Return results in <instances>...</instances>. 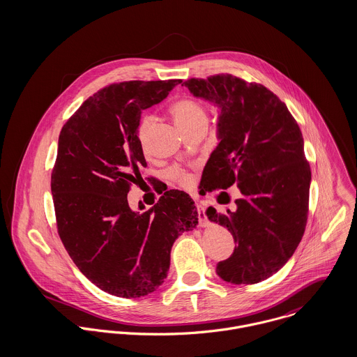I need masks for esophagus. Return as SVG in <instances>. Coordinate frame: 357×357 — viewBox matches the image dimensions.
Instances as JSON below:
<instances>
[{"instance_id": "34e87169", "label": "esophagus", "mask_w": 357, "mask_h": 357, "mask_svg": "<svg viewBox=\"0 0 357 357\" xmlns=\"http://www.w3.org/2000/svg\"><path fill=\"white\" fill-rule=\"evenodd\" d=\"M197 211H198V218H199V225L201 227H207L208 225V221H207V217L204 214V207L202 204H197Z\"/></svg>"}]
</instances>
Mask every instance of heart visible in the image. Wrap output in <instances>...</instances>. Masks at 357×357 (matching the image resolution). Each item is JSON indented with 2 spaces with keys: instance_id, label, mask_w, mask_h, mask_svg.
Returning <instances> with one entry per match:
<instances>
[{
  "instance_id": "b5f03b06",
  "label": "heart",
  "mask_w": 357,
  "mask_h": 357,
  "mask_svg": "<svg viewBox=\"0 0 357 357\" xmlns=\"http://www.w3.org/2000/svg\"><path fill=\"white\" fill-rule=\"evenodd\" d=\"M170 114L174 118L177 126L183 132H185L194 126H198V125H207V109H206L204 102L195 98H183V99L173 102L170 105ZM150 125H151V116H149V115L142 116L137 123L136 136L142 146H144ZM170 176L184 185H188L191 183V177L188 176V173H185L181 169L170 170Z\"/></svg>"
}]
</instances>
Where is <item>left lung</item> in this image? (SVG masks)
<instances>
[{"instance_id": "8db88e82", "label": "left lung", "mask_w": 357, "mask_h": 357, "mask_svg": "<svg viewBox=\"0 0 357 357\" xmlns=\"http://www.w3.org/2000/svg\"><path fill=\"white\" fill-rule=\"evenodd\" d=\"M183 85L220 109V143L201 183L208 191L238 184L242 194L234 211H206L236 243L215 272L234 284L262 282L294 255L305 231L310 167L300 126L286 104L261 84L218 74Z\"/></svg>"}]
</instances>
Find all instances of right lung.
<instances>
[{"instance_id": "add662e5", "label": "right lung", "mask_w": 357, "mask_h": 357, "mask_svg": "<svg viewBox=\"0 0 357 357\" xmlns=\"http://www.w3.org/2000/svg\"><path fill=\"white\" fill-rule=\"evenodd\" d=\"M181 79L112 84L91 96L61 128L51 190L57 232L78 269L102 291L137 298L166 279L174 241L198 224L194 201L167 191L144 211L128 204L147 166L136 129L142 111Z\"/></svg>"}]
</instances>
